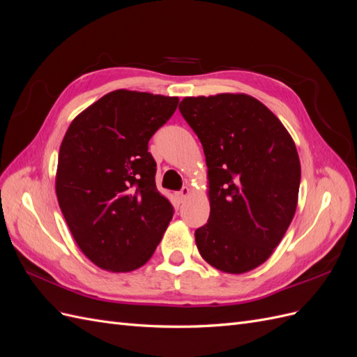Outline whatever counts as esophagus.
<instances>
[{"label":"esophagus","instance_id":"esophagus-1","mask_svg":"<svg viewBox=\"0 0 357 357\" xmlns=\"http://www.w3.org/2000/svg\"><path fill=\"white\" fill-rule=\"evenodd\" d=\"M189 193H190L189 186H183L181 190L176 192V197H177V199H178L180 202H183V201H185V199L189 197Z\"/></svg>","mask_w":357,"mask_h":357}]
</instances>
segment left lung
Listing matches in <instances>:
<instances>
[{
  "mask_svg": "<svg viewBox=\"0 0 357 357\" xmlns=\"http://www.w3.org/2000/svg\"><path fill=\"white\" fill-rule=\"evenodd\" d=\"M204 147L208 222L195 231L211 266L243 274L273 255L294 219L301 164L278 117L245 93L186 96L178 105Z\"/></svg>",
  "mask_w": 357,
  "mask_h": 357,
  "instance_id": "1",
  "label": "left lung"
}]
</instances>
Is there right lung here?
Segmentation results:
<instances>
[{"instance_id": "1", "label": "right lung", "mask_w": 357, "mask_h": 357, "mask_svg": "<svg viewBox=\"0 0 357 357\" xmlns=\"http://www.w3.org/2000/svg\"><path fill=\"white\" fill-rule=\"evenodd\" d=\"M177 104V96L113 91L75 117L62 139L61 211L84 256L107 271L143 266L174 214L156 189L147 149Z\"/></svg>"}]
</instances>
